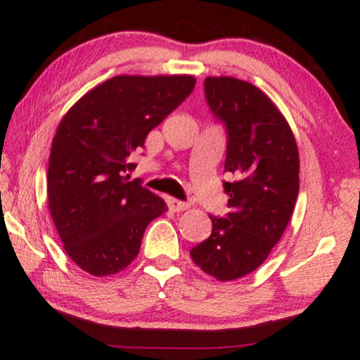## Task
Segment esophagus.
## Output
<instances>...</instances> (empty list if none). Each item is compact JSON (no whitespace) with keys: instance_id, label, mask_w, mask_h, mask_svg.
<instances>
[{"instance_id":"34e87169","label":"esophagus","mask_w":360,"mask_h":360,"mask_svg":"<svg viewBox=\"0 0 360 360\" xmlns=\"http://www.w3.org/2000/svg\"><path fill=\"white\" fill-rule=\"evenodd\" d=\"M168 205L173 212H182V210L189 209V204H187V202L173 199V197H168Z\"/></svg>"}]
</instances>
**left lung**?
I'll return each mask as SVG.
<instances>
[{"label": "left lung", "mask_w": 360, "mask_h": 360, "mask_svg": "<svg viewBox=\"0 0 360 360\" xmlns=\"http://www.w3.org/2000/svg\"><path fill=\"white\" fill-rule=\"evenodd\" d=\"M205 98L229 131L225 182L231 212L210 215L212 235L191 250L205 274L230 282L257 269L285 231L298 195L295 136L277 105L255 84L207 77Z\"/></svg>", "instance_id": "obj_1"}]
</instances>
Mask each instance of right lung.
<instances>
[{
	"label": "right lung",
	"mask_w": 360,
	"mask_h": 360,
	"mask_svg": "<svg viewBox=\"0 0 360 360\" xmlns=\"http://www.w3.org/2000/svg\"><path fill=\"white\" fill-rule=\"evenodd\" d=\"M194 86L191 75H119L60 120L49 160V210L79 269L96 277L124 271L150 221L168 210L161 197L129 181L130 156Z\"/></svg>",
	"instance_id": "right-lung-1"
}]
</instances>
